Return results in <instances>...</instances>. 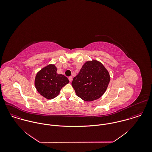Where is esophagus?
Instances as JSON below:
<instances>
[{
  "instance_id": "1",
  "label": "esophagus",
  "mask_w": 152,
  "mask_h": 152,
  "mask_svg": "<svg viewBox=\"0 0 152 152\" xmlns=\"http://www.w3.org/2000/svg\"><path fill=\"white\" fill-rule=\"evenodd\" d=\"M68 80H69V81H70V82H71L72 81V77L71 76V77H68Z\"/></svg>"
}]
</instances>
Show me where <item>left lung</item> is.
<instances>
[{
  "label": "left lung",
  "mask_w": 152,
  "mask_h": 152,
  "mask_svg": "<svg viewBox=\"0 0 152 152\" xmlns=\"http://www.w3.org/2000/svg\"><path fill=\"white\" fill-rule=\"evenodd\" d=\"M109 81V74L105 66L92 60L83 65L71 84L78 97L85 101H92L104 94Z\"/></svg>",
  "instance_id": "1"
}]
</instances>
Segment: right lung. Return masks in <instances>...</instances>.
Masks as SVG:
<instances>
[{
    "instance_id": "right-lung-1",
    "label": "right lung",
    "mask_w": 152,
    "mask_h": 152,
    "mask_svg": "<svg viewBox=\"0 0 152 152\" xmlns=\"http://www.w3.org/2000/svg\"><path fill=\"white\" fill-rule=\"evenodd\" d=\"M69 83L68 78L57 73L54 65H47L36 75L35 86L37 91L45 98L51 99L56 97L61 89Z\"/></svg>"
}]
</instances>
